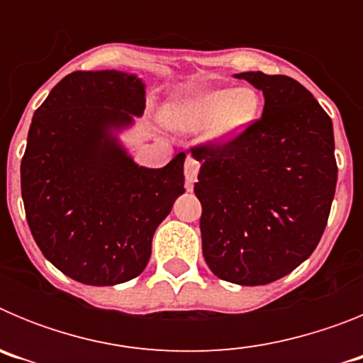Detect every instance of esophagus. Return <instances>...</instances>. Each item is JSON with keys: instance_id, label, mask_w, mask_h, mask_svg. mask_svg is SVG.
<instances>
[{"instance_id": "obj_1", "label": "esophagus", "mask_w": 363, "mask_h": 363, "mask_svg": "<svg viewBox=\"0 0 363 363\" xmlns=\"http://www.w3.org/2000/svg\"><path fill=\"white\" fill-rule=\"evenodd\" d=\"M198 172H200V162L196 158H192V156H187V160H185V184H187L189 191L196 182Z\"/></svg>"}]
</instances>
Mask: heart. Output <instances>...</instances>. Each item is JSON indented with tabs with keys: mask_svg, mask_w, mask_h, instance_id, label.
I'll return each mask as SVG.
<instances>
[{
	"mask_svg": "<svg viewBox=\"0 0 363 363\" xmlns=\"http://www.w3.org/2000/svg\"><path fill=\"white\" fill-rule=\"evenodd\" d=\"M258 112L259 96L249 86L203 89L169 105L165 121L172 129H207L214 142H230L251 127Z\"/></svg>",
	"mask_w": 363,
	"mask_h": 363,
	"instance_id": "b5f03b06",
	"label": "heart"
}]
</instances>
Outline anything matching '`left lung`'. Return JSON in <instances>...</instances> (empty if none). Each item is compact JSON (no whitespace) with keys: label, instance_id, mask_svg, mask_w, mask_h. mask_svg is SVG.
<instances>
[{"label":"left lung","instance_id":"8db88e82","mask_svg":"<svg viewBox=\"0 0 363 363\" xmlns=\"http://www.w3.org/2000/svg\"><path fill=\"white\" fill-rule=\"evenodd\" d=\"M236 78L264 92V112L242 136L191 149L201 163V245L218 278L265 285L294 271L322 238L338 178L335 134L296 79L259 70Z\"/></svg>","mask_w":363,"mask_h":363}]
</instances>
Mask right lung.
Instances as JSON below:
<instances>
[{
	"mask_svg": "<svg viewBox=\"0 0 363 363\" xmlns=\"http://www.w3.org/2000/svg\"><path fill=\"white\" fill-rule=\"evenodd\" d=\"M143 108L145 85L133 74L76 70L32 118L21 160L27 223L45 258L85 285L142 274L154 230L185 192V152L147 169L111 136Z\"/></svg>",
	"mask_w": 363,
	"mask_h": 363,
	"instance_id": "obj_1",
	"label": "right lung"
}]
</instances>
